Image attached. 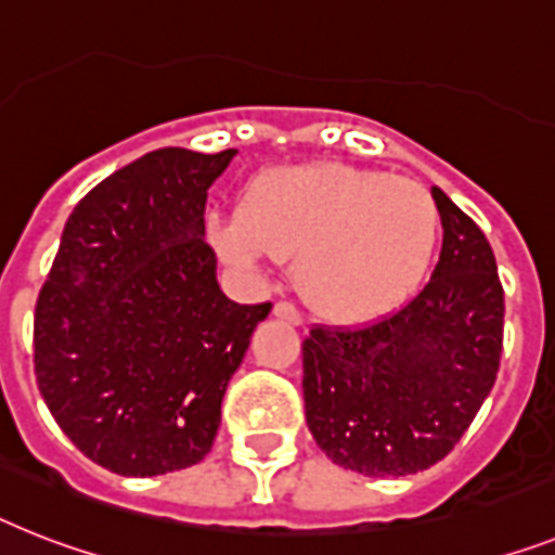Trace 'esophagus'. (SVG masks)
Masks as SVG:
<instances>
[{
    "instance_id": "34e87169",
    "label": "esophagus",
    "mask_w": 555,
    "mask_h": 555,
    "mask_svg": "<svg viewBox=\"0 0 555 555\" xmlns=\"http://www.w3.org/2000/svg\"><path fill=\"white\" fill-rule=\"evenodd\" d=\"M272 314L274 318H281V320H286V323H292V326H300V311L295 309V304H288V300H278V304H274V309H272Z\"/></svg>"
}]
</instances>
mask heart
<instances>
[{"label": "heart", "mask_w": 555, "mask_h": 555, "mask_svg": "<svg viewBox=\"0 0 555 555\" xmlns=\"http://www.w3.org/2000/svg\"><path fill=\"white\" fill-rule=\"evenodd\" d=\"M437 206L409 178L346 164L283 167L260 176L244 212L218 215L209 237L223 260L258 269L295 260V286L334 323H369L400 309L437 241Z\"/></svg>", "instance_id": "obj_1"}]
</instances>
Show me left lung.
<instances>
[{"label": "left lung", "instance_id": "1", "mask_svg": "<svg viewBox=\"0 0 555 555\" xmlns=\"http://www.w3.org/2000/svg\"><path fill=\"white\" fill-rule=\"evenodd\" d=\"M442 251L431 281L369 326H311L306 423L328 460L409 476L446 460L496 383L505 292L482 229L439 186Z\"/></svg>", "mask_w": 555, "mask_h": 555}]
</instances>
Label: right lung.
<instances>
[{"instance_id": "right-lung-1", "label": "right lung", "mask_w": 555, "mask_h": 555, "mask_svg": "<svg viewBox=\"0 0 555 555\" xmlns=\"http://www.w3.org/2000/svg\"><path fill=\"white\" fill-rule=\"evenodd\" d=\"M235 153L141 155L64 223L36 300V383L73 446L113 474L204 460L229 379L272 311L223 295L204 241L206 190Z\"/></svg>"}]
</instances>
